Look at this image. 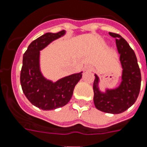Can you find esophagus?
Listing matches in <instances>:
<instances>
[{
  "label": "esophagus",
  "instance_id": "obj_1",
  "mask_svg": "<svg viewBox=\"0 0 147 147\" xmlns=\"http://www.w3.org/2000/svg\"><path fill=\"white\" fill-rule=\"evenodd\" d=\"M84 69H85L86 71H91V70H92V68L90 67V65H85V66H84Z\"/></svg>",
  "mask_w": 147,
  "mask_h": 147
}]
</instances>
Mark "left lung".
I'll return each instance as SVG.
<instances>
[{
	"instance_id": "8db88e82",
	"label": "left lung",
	"mask_w": 147,
	"mask_h": 147,
	"mask_svg": "<svg viewBox=\"0 0 147 147\" xmlns=\"http://www.w3.org/2000/svg\"><path fill=\"white\" fill-rule=\"evenodd\" d=\"M115 38L123 69L121 84L115 89L102 93L99 90V78L95 76L94 102L97 109L107 113L119 114L127 110L135 102L141 84V74L136 55L127 42L119 34L109 32Z\"/></svg>"
}]
</instances>
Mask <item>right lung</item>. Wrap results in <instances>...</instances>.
Listing matches in <instances>:
<instances>
[{
  "mask_svg": "<svg viewBox=\"0 0 147 147\" xmlns=\"http://www.w3.org/2000/svg\"><path fill=\"white\" fill-rule=\"evenodd\" d=\"M65 34L46 33L31 43L23 54L20 72L22 91L32 104L43 110H52L65 106L70 100L74 88L82 77V72L61 78L57 82L47 80L40 71V51L55 39Z\"/></svg>",
  "mask_w": 147,
  "mask_h": 147,
  "instance_id": "add662e5",
  "label": "right lung"
}]
</instances>
